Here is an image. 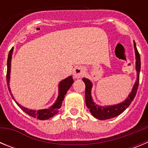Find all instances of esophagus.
I'll return each instance as SVG.
<instances>
[{
    "instance_id": "esophagus-1",
    "label": "esophagus",
    "mask_w": 148,
    "mask_h": 148,
    "mask_svg": "<svg viewBox=\"0 0 148 148\" xmlns=\"http://www.w3.org/2000/svg\"><path fill=\"white\" fill-rule=\"evenodd\" d=\"M85 70L82 66H77L73 70V76L75 78H81L84 76Z\"/></svg>"
}]
</instances>
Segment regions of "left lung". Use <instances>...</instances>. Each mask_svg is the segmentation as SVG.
Instances as JSON below:
<instances>
[{"label": "left lung", "mask_w": 148, "mask_h": 148, "mask_svg": "<svg viewBox=\"0 0 148 148\" xmlns=\"http://www.w3.org/2000/svg\"><path fill=\"white\" fill-rule=\"evenodd\" d=\"M134 44V49H135L136 55V70L137 72V78L131 92L128 95L127 98L124 101L119 104H114V105L108 106H100L95 104L92 99L91 95V90L92 87V83L89 79L86 78H82V81L85 84V101L87 108L90 110L91 114L99 120H107L110 119L114 118L116 116H119L127 108L129 107L131 102L133 101L136 94L137 90L138 87V82H139V73L141 70V61L140 56L137 50L136 43Z\"/></svg>", "instance_id": "8db88e82"}]
</instances>
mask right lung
Returning <instances> with one entry per match:
<instances>
[{
  "label": "right lung",
  "mask_w": 148,
  "mask_h": 148,
  "mask_svg": "<svg viewBox=\"0 0 148 148\" xmlns=\"http://www.w3.org/2000/svg\"><path fill=\"white\" fill-rule=\"evenodd\" d=\"M13 48L10 51L9 56H8L7 59V73H6V82H7V86L8 89L10 90V92L11 94L13 100L15 101L16 104H18V107L21 108L23 111H24L29 116L34 117V118H37L38 119L40 120H47L50 119L51 117L54 116L55 115L57 114L58 112L59 111V109L61 108V104H62V101H64V99L65 97V95L66 94L67 91L72 84H73L74 81L73 79V77L70 76L67 77V78H64V80L61 81L58 84V98L56 99V102L53 104V105L49 107V108L47 109H42V110H30L27 108H24L23 106L21 105L19 103H18L15 101V98L13 96L12 94L11 93V90L10 87V72H11V61H12V56Z\"/></svg>",
  "instance_id": "1"
}]
</instances>
